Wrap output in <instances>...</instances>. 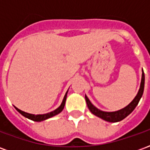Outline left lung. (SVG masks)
Segmentation results:
<instances>
[{"label": "left lung", "mask_w": 150, "mask_h": 150, "mask_svg": "<svg viewBox=\"0 0 150 150\" xmlns=\"http://www.w3.org/2000/svg\"><path fill=\"white\" fill-rule=\"evenodd\" d=\"M144 87H145V74H144V71L142 70V82H141V86H140V89H139L138 92H137V95L136 96V97L133 99V100L129 105H127L125 108H124L120 110L116 111V112H104V111H101L100 109H98L97 108H96L93 104H91V101L89 100V99H88L87 96H85V100H86L89 110L91 111V112L92 114H94L95 116H98V117H100V118L106 121H108V122H118V121H120L123 119H125L126 116H129V114L135 109V108L138 104L139 101H140L142 95H143Z\"/></svg>", "instance_id": "obj_1"}]
</instances>
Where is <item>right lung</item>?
Masks as SVG:
<instances>
[{
  "label": "right lung",
  "mask_w": 150,
  "mask_h": 150,
  "mask_svg": "<svg viewBox=\"0 0 150 150\" xmlns=\"http://www.w3.org/2000/svg\"><path fill=\"white\" fill-rule=\"evenodd\" d=\"M67 92L68 91L66 92L65 96H64V98H63V100H62V104L61 105L59 106L57 109H55L54 111H53V112H50L49 113H46V114H42V115H34V114H30V113H27V112H25L23 111L20 110V109H18V108L15 107V108L17 109L18 112H20L23 116L25 117H26L28 119L32 120H34V121H42V120H45L48 119V118H50V117H52V116H54L57 114H59L62 111V109L64 108V106H65V103H66V100H67Z\"/></svg>",
  "instance_id": "add662e5"
}]
</instances>
